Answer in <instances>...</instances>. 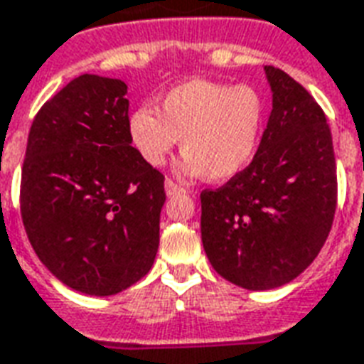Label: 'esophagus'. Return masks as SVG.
Returning <instances> with one entry per match:
<instances>
[{"label":"esophagus","instance_id":"34e87169","mask_svg":"<svg viewBox=\"0 0 364 364\" xmlns=\"http://www.w3.org/2000/svg\"><path fill=\"white\" fill-rule=\"evenodd\" d=\"M164 187H166V195H168V196H173V195H179V193H185V189H183L181 185H177V183L171 181V179H166Z\"/></svg>","mask_w":364,"mask_h":364}]
</instances>
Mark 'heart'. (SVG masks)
<instances>
[{
  "label": "heart",
  "instance_id": "obj_1",
  "mask_svg": "<svg viewBox=\"0 0 364 364\" xmlns=\"http://www.w3.org/2000/svg\"><path fill=\"white\" fill-rule=\"evenodd\" d=\"M264 114V100L252 86L191 79L169 88L156 109L136 107L127 133L139 156L156 168L168 161L181 139L185 173L223 183L255 160Z\"/></svg>",
  "mask_w": 364,
  "mask_h": 364
}]
</instances>
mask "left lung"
<instances>
[{"mask_svg":"<svg viewBox=\"0 0 364 364\" xmlns=\"http://www.w3.org/2000/svg\"><path fill=\"white\" fill-rule=\"evenodd\" d=\"M272 114L243 173L203 191L200 233L212 268L231 284L264 291L309 268L332 230L338 177L332 133L316 100L266 65Z\"/></svg>","mask_w":364,"mask_h":364,"instance_id":"left-lung-1","label":"left lung"}]
</instances>
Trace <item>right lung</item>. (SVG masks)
<instances>
[{
	"label": "right lung",
	"instance_id": "add662e5",
	"mask_svg": "<svg viewBox=\"0 0 364 364\" xmlns=\"http://www.w3.org/2000/svg\"><path fill=\"white\" fill-rule=\"evenodd\" d=\"M127 85L80 75L40 107L21 177L32 249L67 287L115 295L144 278L160 243L164 175L127 133Z\"/></svg>",
	"mask_w": 364,
	"mask_h": 364
}]
</instances>
